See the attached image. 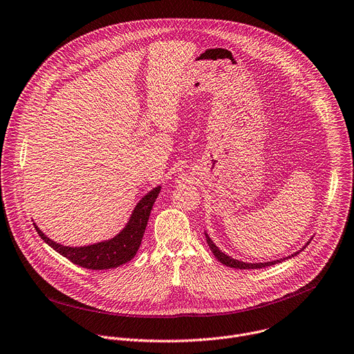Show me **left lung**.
<instances>
[{
  "instance_id": "8db88e82",
  "label": "left lung",
  "mask_w": 354,
  "mask_h": 354,
  "mask_svg": "<svg viewBox=\"0 0 354 354\" xmlns=\"http://www.w3.org/2000/svg\"><path fill=\"white\" fill-rule=\"evenodd\" d=\"M205 239H207V243H208V246H209V250L212 252V254L215 256V259L219 261V263H222L223 266H226V267H230V268H239V270H257V268H266V267H270V266H274V264H278V263H282V261H285V260H289V259H292V257H295V256H297L300 252H303L307 246H308V243L311 242V239L300 249V250H297V252H295L293 254H290V256H286V257H282V259H279V260H274V261H266V263H245V261H241V260H236V259H232L230 256H227V254H225L214 242H212V239L208 236V233L205 232Z\"/></svg>"
}]
</instances>
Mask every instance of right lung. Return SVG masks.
I'll return each mask as SVG.
<instances>
[{"mask_svg":"<svg viewBox=\"0 0 354 354\" xmlns=\"http://www.w3.org/2000/svg\"><path fill=\"white\" fill-rule=\"evenodd\" d=\"M160 192L161 186H157L140 198V201L133 208L129 221L120 233H116L113 238L108 241L97 242L93 245L65 246L57 243L55 241L50 239L44 232H41V229L36 223L33 225L37 233L40 234V238L48 246H51L57 253H59L73 264L87 270L116 268L131 261L136 256L142 245V239L149 222L151 208Z\"/></svg>","mask_w":354,"mask_h":354,"instance_id":"1","label":"right lung"}]
</instances>
